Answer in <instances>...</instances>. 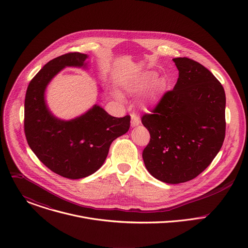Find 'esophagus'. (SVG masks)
Returning a JSON list of instances; mask_svg holds the SVG:
<instances>
[{"label": "esophagus", "instance_id": "1", "mask_svg": "<svg viewBox=\"0 0 248 248\" xmlns=\"http://www.w3.org/2000/svg\"><path fill=\"white\" fill-rule=\"evenodd\" d=\"M140 118L139 116H137L136 114H131V122H130V124L132 127L134 126H137L140 124Z\"/></svg>", "mask_w": 248, "mask_h": 248}]
</instances>
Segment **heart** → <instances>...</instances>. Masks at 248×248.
Instances as JSON below:
<instances>
[{
  "instance_id": "obj_1",
  "label": "heart",
  "mask_w": 248,
  "mask_h": 248,
  "mask_svg": "<svg viewBox=\"0 0 248 248\" xmlns=\"http://www.w3.org/2000/svg\"><path fill=\"white\" fill-rule=\"evenodd\" d=\"M157 75L153 72H147L141 76L133 78L124 83V89L130 94H140L145 91L149 86L148 92L144 98L146 104H153L157 101L161 90H162V81L156 79ZM117 97L122 100L123 97L120 94H116Z\"/></svg>"
}]
</instances>
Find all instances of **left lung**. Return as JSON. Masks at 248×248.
Returning a JSON list of instances; mask_svg holds the SVG:
<instances>
[{
  "label": "left lung",
  "mask_w": 248,
  "mask_h": 248,
  "mask_svg": "<svg viewBox=\"0 0 248 248\" xmlns=\"http://www.w3.org/2000/svg\"><path fill=\"white\" fill-rule=\"evenodd\" d=\"M172 61L178 81L141 122L150 133L142 153L147 170L176 185L196 178L219 153L226 134V94L201 63L188 58Z\"/></svg>",
  "instance_id": "obj_1"
}]
</instances>
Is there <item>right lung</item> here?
I'll list each match as a JSON object with an SVG mask.
<instances>
[{
	"label": "right lung",
	"mask_w": 248,
	"mask_h": 248,
	"mask_svg": "<svg viewBox=\"0 0 248 248\" xmlns=\"http://www.w3.org/2000/svg\"><path fill=\"white\" fill-rule=\"evenodd\" d=\"M86 54L67 53L47 62L30 81L24 102V132L37 158L52 171L70 180L85 178L104 164L110 145L127 132L130 117L115 118L98 105L64 121L49 110L45 91L66 66L87 67Z\"/></svg>",
	"instance_id": "obj_1"
}]
</instances>
